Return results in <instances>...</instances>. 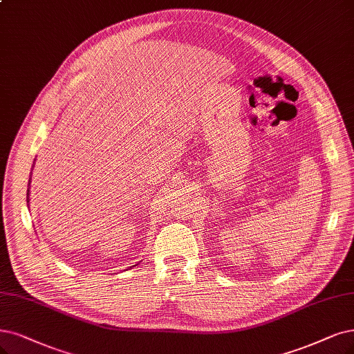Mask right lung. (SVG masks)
<instances>
[{"mask_svg": "<svg viewBox=\"0 0 354 354\" xmlns=\"http://www.w3.org/2000/svg\"><path fill=\"white\" fill-rule=\"evenodd\" d=\"M28 195H29V192H28Z\"/></svg>", "mask_w": 354, "mask_h": 354, "instance_id": "right-lung-1", "label": "right lung"}]
</instances>
